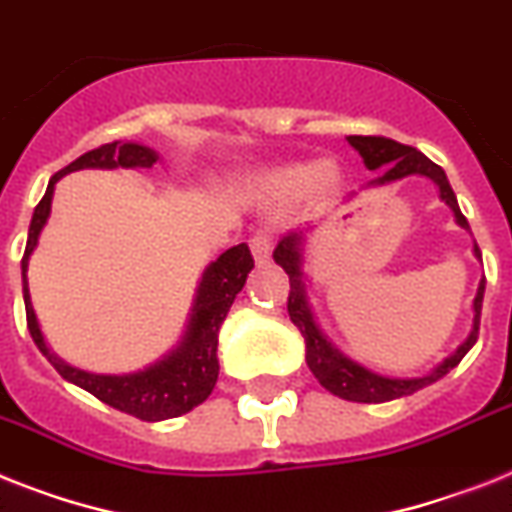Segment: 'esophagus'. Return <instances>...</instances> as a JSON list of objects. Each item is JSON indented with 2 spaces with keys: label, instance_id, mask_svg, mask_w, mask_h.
<instances>
[{
  "label": "esophagus",
  "instance_id": "esophagus-1",
  "mask_svg": "<svg viewBox=\"0 0 512 512\" xmlns=\"http://www.w3.org/2000/svg\"><path fill=\"white\" fill-rule=\"evenodd\" d=\"M249 249H252V257H255L257 263H268L270 249H273L268 228H260V231L249 239Z\"/></svg>",
  "mask_w": 512,
  "mask_h": 512
}]
</instances>
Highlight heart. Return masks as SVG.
<instances>
[{
  "label": "heart",
  "mask_w": 512,
  "mask_h": 512,
  "mask_svg": "<svg viewBox=\"0 0 512 512\" xmlns=\"http://www.w3.org/2000/svg\"><path fill=\"white\" fill-rule=\"evenodd\" d=\"M342 184V173L334 162H299L265 173L260 186L270 199H297L305 191L315 197H328Z\"/></svg>",
  "instance_id": "obj_1"
}]
</instances>
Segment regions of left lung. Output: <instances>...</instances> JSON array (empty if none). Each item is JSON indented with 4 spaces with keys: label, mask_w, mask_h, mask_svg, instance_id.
Instances as JSON below:
<instances>
[{
    "label": "left lung",
    "mask_w": 512,
    "mask_h": 512,
    "mask_svg": "<svg viewBox=\"0 0 512 512\" xmlns=\"http://www.w3.org/2000/svg\"><path fill=\"white\" fill-rule=\"evenodd\" d=\"M347 141L360 152L365 168L376 173V176L365 184V189L389 186L407 176L431 178L436 184V189H439V199H442L444 205L452 210V215H455V223L468 231V220L460 213L458 197H455V191H452L450 181H447V173H444L436 162H431L423 152L407 147V144H400V141L384 139V136H347ZM352 197H355V194H352ZM310 231H313V226L289 231V234L278 242V247L273 249V260L289 273V284H292V292H289V318H292V323L299 328L302 339H305L307 368H310L313 376L321 381L323 389H328V392L336 394V397H342V400L350 402L400 400V397H407V394L418 392L423 386L434 384V381H439L442 376H447V373L468 355V350L476 344V336H479L481 302H484L486 286L484 278L479 281V289H476V297H473L471 334L465 336V342L460 344L458 350L444 357L442 363L436 365V368H431L429 373L413 378L381 376V373L368 371L365 365L350 360V357L344 355L339 347H334V342L323 334L321 323L315 318L313 302H310V292H313L310 286L313 284H310V276H307L305 270V247ZM473 255L481 260V252L476 244H473Z\"/></svg>",
    "instance_id": "1"
}]
</instances>
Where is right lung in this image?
I'll list each match as a JSON object with an SVG mask.
<instances>
[{
    "mask_svg": "<svg viewBox=\"0 0 512 512\" xmlns=\"http://www.w3.org/2000/svg\"><path fill=\"white\" fill-rule=\"evenodd\" d=\"M160 160L152 147H144L139 141H112L102 144L99 149H91L78 160H73L68 168L54 173L49 178L47 194L33 210L31 226H28V242L26 255L20 260L23 270V302H26V318L28 331H31L33 344L39 352L54 365V371L60 373L65 381L81 386L89 394L105 405L115 407L120 413H128L139 418V421H165V418H178V415L189 413L197 405L210 397L215 381H218V334L220 326L226 321L228 310L234 305L236 294L242 292L247 284L249 270L255 268V260L249 255L247 244H236L226 249L218 260L202 270V276L194 289L191 299L189 318H186L184 334L178 344L170 352L149 363L147 368L134 373H89L81 368H73L65 363L62 357L49 350L47 339L41 334L39 318L33 310L31 292H28V263L39 236L47 226L49 213H52V197L54 186L62 176H68L73 170L83 168H99V170H115V168H152Z\"/></svg>",
    "mask_w": 512,
    "mask_h": 512,
    "instance_id": "1",
    "label": "right lung"
}]
</instances>
